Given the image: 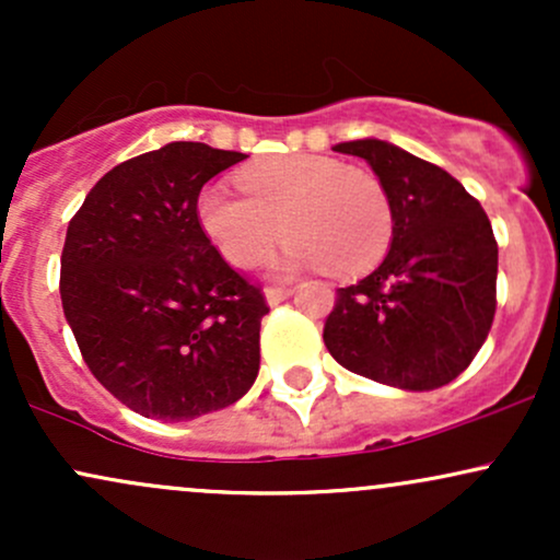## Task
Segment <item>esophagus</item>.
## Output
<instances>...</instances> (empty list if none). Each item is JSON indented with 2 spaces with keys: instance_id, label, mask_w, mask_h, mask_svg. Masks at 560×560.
<instances>
[{
  "instance_id": "esophagus-1",
  "label": "esophagus",
  "mask_w": 560,
  "mask_h": 560,
  "mask_svg": "<svg viewBox=\"0 0 560 560\" xmlns=\"http://www.w3.org/2000/svg\"><path fill=\"white\" fill-rule=\"evenodd\" d=\"M292 292H294L292 287H268L266 289L268 305H279V302H284L287 298H292Z\"/></svg>"
}]
</instances>
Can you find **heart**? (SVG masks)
<instances>
[{
  "label": "heart",
  "instance_id": "obj_1",
  "mask_svg": "<svg viewBox=\"0 0 560 560\" xmlns=\"http://www.w3.org/2000/svg\"><path fill=\"white\" fill-rule=\"evenodd\" d=\"M236 186L244 197L215 184L197 197L199 226L234 268L258 266L284 236V271L326 266L334 276H355L389 244V195L363 168L320 155H281L244 168Z\"/></svg>",
  "mask_w": 560,
  "mask_h": 560
}]
</instances>
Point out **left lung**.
<instances>
[{
	"instance_id": "8db88e82",
	"label": "left lung",
	"mask_w": 560,
	"mask_h": 560,
	"mask_svg": "<svg viewBox=\"0 0 560 560\" xmlns=\"http://www.w3.org/2000/svg\"><path fill=\"white\" fill-rule=\"evenodd\" d=\"M334 152L363 158L387 189L392 242L374 271L337 289L326 350L387 387H445L468 369L494 318L490 218L447 171L389 141H342Z\"/></svg>"
}]
</instances>
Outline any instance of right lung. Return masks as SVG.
Here are the masks:
<instances>
[{
    "label": "right lung",
    "mask_w": 560,
    "mask_h": 560,
    "mask_svg": "<svg viewBox=\"0 0 560 560\" xmlns=\"http://www.w3.org/2000/svg\"><path fill=\"white\" fill-rule=\"evenodd\" d=\"M244 158L171 141L105 173L68 223L66 320L96 382L144 419L213 413L258 376L268 305L197 218L202 186Z\"/></svg>",
    "instance_id": "1"
}]
</instances>
